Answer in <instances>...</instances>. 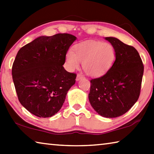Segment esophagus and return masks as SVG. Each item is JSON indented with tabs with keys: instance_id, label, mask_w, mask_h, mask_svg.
Masks as SVG:
<instances>
[{
	"instance_id": "esophagus-1",
	"label": "esophagus",
	"mask_w": 154,
	"mask_h": 154,
	"mask_svg": "<svg viewBox=\"0 0 154 154\" xmlns=\"http://www.w3.org/2000/svg\"><path fill=\"white\" fill-rule=\"evenodd\" d=\"M83 77H83L82 74H78V75H77L76 80H77V81H79V80H80L81 79H83Z\"/></svg>"
}]
</instances>
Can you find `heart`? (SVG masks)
Listing matches in <instances>:
<instances>
[{"label": "heart", "mask_w": 154, "mask_h": 154, "mask_svg": "<svg viewBox=\"0 0 154 154\" xmlns=\"http://www.w3.org/2000/svg\"><path fill=\"white\" fill-rule=\"evenodd\" d=\"M116 53L110 43L98 41H88L75 45L73 51H69L66 55L68 69L74 71L82 62L87 75L100 76L109 71L113 65Z\"/></svg>", "instance_id": "b5f03b06"}]
</instances>
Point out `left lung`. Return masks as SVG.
Masks as SVG:
<instances>
[{
    "instance_id": "left-lung-1",
    "label": "left lung",
    "mask_w": 154,
    "mask_h": 154,
    "mask_svg": "<svg viewBox=\"0 0 154 154\" xmlns=\"http://www.w3.org/2000/svg\"><path fill=\"white\" fill-rule=\"evenodd\" d=\"M113 45L116 60L102 77L90 80L88 94L93 109L105 118L121 116L139 99L144 66L134 47L114 37H106Z\"/></svg>"
}]
</instances>
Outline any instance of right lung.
Segmentation results:
<instances>
[{"label":"right lung","mask_w":154,"mask_h":154,"mask_svg":"<svg viewBox=\"0 0 154 154\" xmlns=\"http://www.w3.org/2000/svg\"><path fill=\"white\" fill-rule=\"evenodd\" d=\"M76 36L59 33L42 36L18 51L12 66V77L20 103L39 118L58 113L77 75L63 65Z\"/></svg>","instance_id":"obj_1"}]
</instances>
